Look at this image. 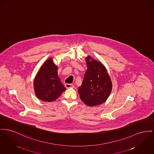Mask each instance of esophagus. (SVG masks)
<instances>
[{
  "mask_svg": "<svg viewBox=\"0 0 154 154\" xmlns=\"http://www.w3.org/2000/svg\"><path fill=\"white\" fill-rule=\"evenodd\" d=\"M65 86L67 89H68V88H74V86L73 85H72V84H68V83H66L65 85Z\"/></svg>",
  "mask_w": 154,
  "mask_h": 154,
  "instance_id": "1",
  "label": "esophagus"
}]
</instances>
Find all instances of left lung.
<instances>
[{
    "mask_svg": "<svg viewBox=\"0 0 154 154\" xmlns=\"http://www.w3.org/2000/svg\"><path fill=\"white\" fill-rule=\"evenodd\" d=\"M87 65L83 80L78 88L82 101L93 107L105 102L112 90V82L106 67L100 62L88 55L85 58Z\"/></svg>",
    "mask_w": 154,
    "mask_h": 154,
    "instance_id": "left-lung-1",
    "label": "left lung"
}]
</instances>
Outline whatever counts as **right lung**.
<instances>
[{
    "instance_id": "1",
    "label": "right lung",
    "mask_w": 154,
    "mask_h": 154,
    "mask_svg": "<svg viewBox=\"0 0 154 154\" xmlns=\"http://www.w3.org/2000/svg\"><path fill=\"white\" fill-rule=\"evenodd\" d=\"M33 85L37 97L44 102L55 100L66 90L58 75V66L51 57L42 64L35 76Z\"/></svg>"
}]
</instances>
